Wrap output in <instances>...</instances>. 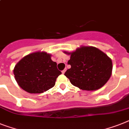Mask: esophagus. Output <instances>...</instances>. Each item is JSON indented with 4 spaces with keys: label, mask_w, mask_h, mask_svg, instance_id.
<instances>
[{
    "label": "esophagus",
    "mask_w": 129,
    "mask_h": 129,
    "mask_svg": "<svg viewBox=\"0 0 129 129\" xmlns=\"http://www.w3.org/2000/svg\"><path fill=\"white\" fill-rule=\"evenodd\" d=\"M65 71H66V69H64L63 71H62V74H64V72H65Z\"/></svg>",
    "instance_id": "34e87169"
}]
</instances>
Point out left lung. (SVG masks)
Masks as SVG:
<instances>
[{
    "mask_svg": "<svg viewBox=\"0 0 129 129\" xmlns=\"http://www.w3.org/2000/svg\"><path fill=\"white\" fill-rule=\"evenodd\" d=\"M68 64L71 66L64 73L72 85L88 91L96 90L106 84L111 76L112 60L98 48L82 46L72 53Z\"/></svg>",
    "mask_w": 129,
    "mask_h": 129,
    "instance_id": "obj_1",
    "label": "left lung"
}]
</instances>
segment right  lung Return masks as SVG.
<instances>
[{"label":"right lung","mask_w":129,"mask_h":129,"mask_svg":"<svg viewBox=\"0 0 129 129\" xmlns=\"http://www.w3.org/2000/svg\"><path fill=\"white\" fill-rule=\"evenodd\" d=\"M46 52H35L26 55L16 64L14 74L20 88L28 93H40L55 84L61 72Z\"/></svg>","instance_id":"right-lung-1"}]
</instances>
